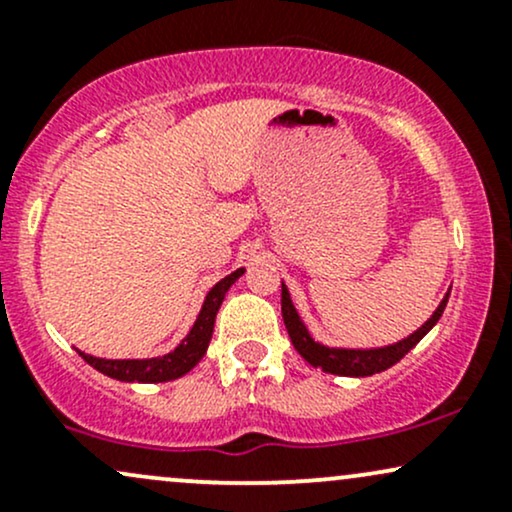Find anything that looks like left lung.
Instances as JSON below:
<instances>
[{
  "mask_svg": "<svg viewBox=\"0 0 512 512\" xmlns=\"http://www.w3.org/2000/svg\"><path fill=\"white\" fill-rule=\"evenodd\" d=\"M450 293H445V298L440 301L438 310L431 315V320L426 322L424 327H419L411 337L402 339V342L392 344V346H383V349H330V346L317 344L313 337H310L305 325L298 317L296 308H293L289 289L281 284V315H284V325L289 330V337L296 351L301 354L305 361L310 363L313 368L325 370V373L332 375H349V378H366V375L373 373H383L390 366H395L399 358H404L414 349L421 339L431 332V327L436 325L443 315L445 305H448Z\"/></svg>",
  "mask_w": 512,
  "mask_h": 512,
  "instance_id": "left-lung-1",
  "label": "left lung"
}]
</instances>
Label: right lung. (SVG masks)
<instances>
[{"mask_svg": "<svg viewBox=\"0 0 512 512\" xmlns=\"http://www.w3.org/2000/svg\"><path fill=\"white\" fill-rule=\"evenodd\" d=\"M245 269H236L233 274H228L226 279H221L219 284L214 286L207 293V301H204L202 310H199L197 322L192 325L190 334L182 339L180 346L170 354L161 358H144V361H108V358H96L88 356L84 351H79L81 358L101 370L103 375L115 380H125V383H168V380L180 378V375L190 373L192 368L202 361V356L207 354V346L211 342V334H214V320L216 313H219L223 296L231 289V284H236L238 276H243Z\"/></svg>", "mask_w": 512, "mask_h": 512, "instance_id": "right-lung-1", "label": "right lung"}]
</instances>
